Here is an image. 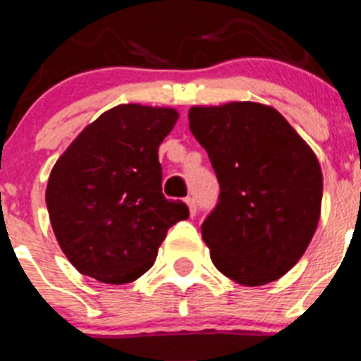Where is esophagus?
<instances>
[{
  "instance_id": "34e87169",
  "label": "esophagus",
  "mask_w": 361,
  "mask_h": 361,
  "mask_svg": "<svg viewBox=\"0 0 361 361\" xmlns=\"http://www.w3.org/2000/svg\"><path fill=\"white\" fill-rule=\"evenodd\" d=\"M186 204H188V209H190V215H191V216L195 215V213H197V202H195V199H193V197H188Z\"/></svg>"
}]
</instances>
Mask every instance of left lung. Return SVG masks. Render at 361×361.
Here are the masks:
<instances>
[{
    "label": "left lung",
    "mask_w": 361,
    "mask_h": 361,
    "mask_svg": "<svg viewBox=\"0 0 361 361\" xmlns=\"http://www.w3.org/2000/svg\"><path fill=\"white\" fill-rule=\"evenodd\" d=\"M190 130L220 184L202 238L216 269L264 286L298 262L317 231L324 177L317 155L273 106H191Z\"/></svg>",
    "instance_id": "8db88e82"
}]
</instances>
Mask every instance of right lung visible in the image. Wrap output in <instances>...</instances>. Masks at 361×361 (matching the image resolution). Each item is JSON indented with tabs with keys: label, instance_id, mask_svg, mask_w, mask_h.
I'll use <instances>...</instances> for the list:
<instances>
[{
	"label": "right lung",
	"instance_id": "1",
	"mask_svg": "<svg viewBox=\"0 0 361 361\" xmlns=\"http://www.w3.org/2000/svg\"><path fill=\"white\" fill-rule=\"evenodd\" d=\"M175 108L119 104L72 141L50 171L47 208L63 253L79 273L128 283L157 258L166 233L188 219L186 204L162 195L159 146Z\"/></svg>",
	"mask_w": 361,
	"mask_h": 361
}]
</instances>
